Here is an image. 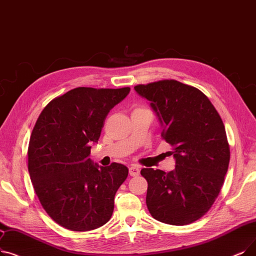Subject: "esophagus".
Here are the masks:
<instances>
[{
  "mask_svg": "<svg viewBox=\"0 0 256 256\" xmlns=\"http://www.w3.org/2000/svg\"><path fill=\"white\" fill-rule=\"evenodd\" d=\"M128 172H130V176H137L140 174V170L138 168H136V166H130V168H128Z\"/></svg>",
  "mask_w": 256,
  "mask_h": 256,
  "instance_id": "34e87169",
  "label": "esophagus"
}]
</instances>
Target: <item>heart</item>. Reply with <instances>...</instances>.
<instances>
[{"label":"heart","instance_id":"heart-1","mask_svg":"<svg viewBox=\"0 0 256 256\" xmlns=\"http://www.w3.org/2000/svg\"><path fill=\"white\" fill-rule=\"evenodd\" d=\"M136 110H142V108H136Z\"/></svg>","mask_w":256,"mask_h":256}]
</instances>
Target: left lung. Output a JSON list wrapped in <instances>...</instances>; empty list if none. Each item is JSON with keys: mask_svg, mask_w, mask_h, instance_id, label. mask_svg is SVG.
Listing matches in <instances>:
<instances>
[{"mask_svg": "<svg viewBox=\"0 0 256 256\" xmlns=\"http://www.w3.org/2000/svg\"><path fill=\"white\" fill-rule=\"evenodd\" d=\"M135 91L150 102L163 128L162 138L176 168L170 172L143 168L146 206L154 218L183 226L202 218L224 184L230 150L223 121L198 88L174 80L138 84Z\"/></svg>", "mask_w": 256, "mask_h": 256, "instance_id": "8db88e82", "label": "left lung"}]
</instances>
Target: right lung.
<instances>
[{
  "instance_id": "1",
  "label": "right lung",
  "mask_w": 256,
  "mask_h": 256,
  "mask_svg": "<svg viewBox=\"0 0 256 256\" xmlns=\"http://www.w3.org/2000/svg\"><path fill=\"white\" fill-rule=\"evenodd\" d=\"M130 88L80 86L54 98L42 110L28 146L34 192L50 218L66 229L88 231L113 214L114 198L128 174L126 166H99L88 158L106 117Z\"/></svg>"
}]
</instances>
